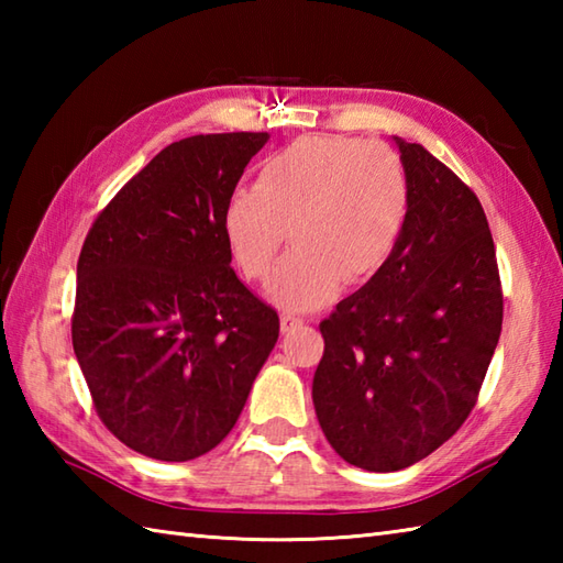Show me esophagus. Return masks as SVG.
Instances as JSON below:
<instances>
[{
	"label": "esophagus",
	"instance_id": "34e87169",
	"mask_svg": "<svg viewBox=\"0 0 563 563\" xmlns=\"http://www.w3.org/2000/svg\"><path fill=\"white\" fill-rule=\"evenodd\" d=\"M302 324H305V321H302L300 317H290V314H283V317H280V329H283L285 333L300 329Z\"/></svg>",
	"mask_w": 563,
	"mask_h": 563
}]
</instances>
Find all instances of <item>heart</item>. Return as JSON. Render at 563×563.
Returning a JSON list of instances; mask_svg holds the SVG:
<instances>
[{
	"mask_svg": "<svg viewBox=\"0 0 563 563\" xmlns=\"http://www.w3.org/2000/svg\"><path fill=\"white\" fill-rule=\"evenodd\" d=\"M409 210L411 184L397 152L321 133L271 154L256 188L227 198L222 234L244 278L263 280L290 230L295 251L273 273L266 297L285 312H312L343 283H363L385 266Z\"/></svg>",
	"mask_w": 563,
	"mask_h": 563,
	"instance_id": "heart-1",
	"label": "heart"
}]
</instances>
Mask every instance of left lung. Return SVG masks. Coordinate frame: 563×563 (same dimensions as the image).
<instances>
[{"label":"left lung","instance_id":"left-lung-1","mask_svg":"<svg viewBox=\"0 0 563 563\" xmlns=\"http://www.w3.org/2000/svg\"><path fill=\"white\" fill-rule=\"evenodd\" d=\"M411 184L397 249L319 324L312 399L341 457L399 472L457 433L504 324L496 249L479 198L423 145L394 137Z\"/></svg>","mask_w":563,"mask_h":563}]
</instances>
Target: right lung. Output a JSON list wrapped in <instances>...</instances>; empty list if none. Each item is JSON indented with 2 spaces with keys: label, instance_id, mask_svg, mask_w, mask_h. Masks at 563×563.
Segmentation results:
<instances>
[{
  "label": "right lung",
  "instance_id": "add662e5",
  "mask_svg": "<svg viewBox=\"0 0 563 563\" xmlns=\"http://www.w3.org/2000/svg\"><path fill=\"white\" fill-rule=\"evenodd\" d=\"M266 142H174L84 239L71 345L103 426L145 457L220 445L278 341V314L236 278L222 234L224 202Z\"/></svg>",
  "mask_w": 563,
  "mask_h": 563
}]
</instances>
